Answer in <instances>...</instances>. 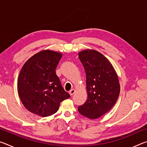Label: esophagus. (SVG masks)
Here are the masks:
<instances>
[{"instance_id": "1", "label": "esophagus", "mask_w": 147, "mask_h": 147, "mask_svg": "<svg viewBox=\"0 0 147 147\" xmlns=\"http://www.w3.org/2000/svg\"><path fill=\"white\" fill-rule=\"evenodd\" d=\"M74 93H75V90H74V89H71V90L70 91H69V94H70L71 96H72Z\"/></svg>"}]
</instances>
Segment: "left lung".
Returning a JSON list of instances; mask_svg holds the SVG:
<instances>
[{
	"mask_svg": "<svg viewBox=\"0 0 147 147\" xmlns=\"http://www.w3.org/2000/svg\"><path fill=\"white\" fill-rule=\"evenodd\" d=\"M85 69L88 98L78 106L79 113L90 119L100 117L115 105L120 93V84L112 64L93 49L78 53Z\"/></svg>",
	"mask_w": 147,
	"mask_h": 147,
	"instance_id": "left-lung-1",
	"label": "left lung"
}]
</instances>
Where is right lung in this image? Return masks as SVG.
<instances>
[{"label":"right lung","instance_id":"obj_1","mask_svg":"<svg viewBox=\"0 0 147 147\" xmlns=\"http://www.w3.org/2000/svg\"><path fill=\"white\" fill-rule=\"evenodd\" d=\"M61 53L47 49L30 58L22 67L17 91L25 108L41 117L55 113L62 101L70 97L56 74Z\"/></svg>","mask_w":147,"mask_h":147}]
</instances>
